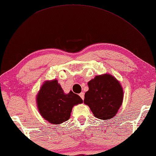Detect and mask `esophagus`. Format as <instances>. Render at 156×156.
<instances>
[{"label": "esophagus", "mask_w": 156, "mask_h": 156, "mask_svg": "<svg viewBox=\"0 0 156 156\" xmlns=\"http://www.w3.org/2000/svg\"><path fill=\"white\" fill-rule=\"evenodd\" d=\"M79 95H80V97L81 98V99L82 100H84V93H80V94H79Z\"/></svg>", "instance_id": "esophagus-1"}]
</instances>
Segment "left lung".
I'll use <instances>...</instances> for the list:
<instances>
[{"instance_id": "obj_1", "label": "left lung", "mask_w": 156, "mask_h": 156, "mask_svg": "<svg viewBox=\"0 0 156 156\" xmlns=\"http://www.w3.org/2000/svg\"><path fill=\"white\" fill-rule=\"evenodd\" d=\"M84 103L88 105L95 117L112 119L117 114L123 100L122 87L117 79L109 74L97 76L88 83Z\"/></svg>"}]
</instances>
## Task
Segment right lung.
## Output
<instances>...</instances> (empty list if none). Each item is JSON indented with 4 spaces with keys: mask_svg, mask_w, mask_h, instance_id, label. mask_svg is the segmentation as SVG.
I'll return each instance as SVG.
<instances>
[{
    "mask_svg": "<svg viewBox=\"0 0 156 156\" xmlns=\"http://www.w3.org/2000/svg\"><path fill=\"white\" fill-rule=\"evenodd\" d=\"M82 102L80 96L72 91L68 94L63 93L56 80L44 83L37 98L41 115L48 122L55 124L69 120L73 107Z\"/></svg>",
    "mask_w": 156,
    "mask_h": 156,
    "instance_id": "add662e5",
    "label": "right lung"
}]
</instances>
